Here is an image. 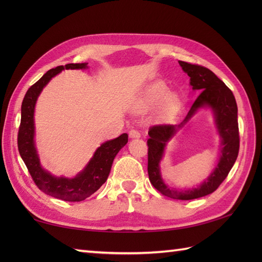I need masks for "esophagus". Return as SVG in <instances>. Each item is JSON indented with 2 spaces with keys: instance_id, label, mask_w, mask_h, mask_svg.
<instances>
[{
  "instance_id": "esophagus-1",
  "label": "esophagus",
  "mask_w": 262,
  "mask_h": 262,
  "mask_svg": "<svg viewBox=\"0 0 262 262\" xmlns=\"http://www.w3.org/2000/svg\"><path fill=\"white\" fill-rule=\"evenodd\" d=\"M128 134H129V137H130V138H140V137H141L140 132L136 130V129H130L129 133H128Z\"/></svg>"
}]
</instances>
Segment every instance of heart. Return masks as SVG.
Returning a JSON list of instances; mask_svg holds the SVG:
<instances>
[{"instance_id":"heart-1","label":"heart","mask_w":262,"mask_h":262,"mask_svg":"<svg viewBox=\"0 0 262 262\" xmlns=\"http://www.w3.org/2000/svg\"><path fill=\"white\" fill-rule=\"evenodd\" d=\"M163 82L157 81L146 85L133 101V109L137 113H145L159 104V118H166L179 108L180 97L176 92L169 93Z\"/></svg>"}]
</instances>
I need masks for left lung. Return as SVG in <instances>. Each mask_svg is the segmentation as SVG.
Listing matches in <instances>:
<instances>
[{
	"instance_id": "left-lung-1",
	"label": "left lung",
	"mask_w": 262,
	"mask_h": 262,
	"mask_svg": "<svg viewBox=\"0 0 262 262\" xmlns=\"http://www.w3.org/2000/svg\"><path fill=\"white\" fill-rule=\"evenodd\" d=\"M179 65L182 71L190 77L189 84L192 91L200 93L181 124L149 128L147 172L153 187L164 196L179 200H190L214 192L224 181L235 163L240 147L237 105L232 91L210 70L182 60H179ZM203 108L210 110L213 115L215 127L221 140L219 160L213 171L200 185L193 188H172L165 183L159 169L166 145L176 133Z\"/></svg>"
}]
</instances>
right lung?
Returning a JSON list of instances; mask_svg holds the SVG:
<instances>
[{
  "instance_id": "obj_1",
  "label": "right lung",
  "mask_w": 262,
  "mask_h": 262,
  "mask_svg": "<svg viewBox=\"0 0 262 262\" xmlns=\"http://www.w3.org/2000/svg\"><path fill=\"white\" fill-rule=\"evenodd\" d=\"M88 63L68 64L49 70L29 88L21 105V124L18 135L20 157L24 160L33 181L41 191L65 202H82L96 192L107 181L116 155L128 142L126 133L115 140L102 143L92 158L75 177L55 176L43 169L36 146L35 109L37 100L49 81L64 70H86Z\"/></svg>"
}]
</instances>
